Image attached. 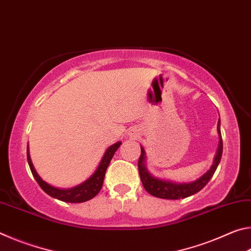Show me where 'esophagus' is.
Wrapping results in <instances>:
<instances>
[{
  "mask_svg": "<svg viewBox=\"0 0 251 251\" xmlns=\"http://www.w3.org/2000/svg\"><path fill=\"white\" fill-rule=\"evenodd\" d=\"M139 135H141V134H139V130L137 128L131 129L130 133H129V136H130L131 138H138Z\"/></svg>",
  "mask_w": 251,
  "mask_h": 251,
  "instance_id": "34e87169",
  "label": "esophagus"
}]
</instances>
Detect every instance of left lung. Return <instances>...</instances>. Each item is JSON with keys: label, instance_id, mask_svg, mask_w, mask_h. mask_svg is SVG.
Instances as JSON below:
<instances>
[{"label": "left lung", "instance_id": "1", "mask_svg": "<svg viewBox=\"0 0 251 251\" xmlns=\"http://www.w3.org/2000/svg\"><path fill=\"white\" fill-rule=\"evenodd\" d=\"M217 131L219 136V143L217 151H216L214 160H212V165L198 179L190 182H176L152 176L146 166L147 157L145 150H144L143 146H141L142 154L138 160V171L143 186L146 189V192L152 195V196L163 199H180L193 196V195L198 193L199 190H201L208 184V181L211 179V177L214 176L216 169H217L220 163V159H222L223 139L222 133H220V118L218 120Z\"/></svg>", "mask_w": 251, "mask_h": 251}]
</instances>
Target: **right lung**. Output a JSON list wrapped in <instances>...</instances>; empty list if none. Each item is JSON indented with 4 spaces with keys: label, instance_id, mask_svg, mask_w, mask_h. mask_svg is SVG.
<instances>
[{
    "label": "right lung",
    "instance_id": "add662e5",
    "mask_svg": "<svg viewBox=\"0 0 251 251\" xmlns=\"http://www.w3.org/2000/svg\"><path fill=\"white\" fill-rule=\"evenodd\" d=\"M121 145H122V142H117L115 144H113V145H110L104 152V155L101 157L99 166H97V168L95 169V172L93 173L86 180L80 182V184L77 186L72 187V188H57V187L50 185L42 179L39 174L36 173L35 168L33 166L31 156H29L28 146H27V161H28L29 168H31L33 176L37 181V184H39L41 188L43 189L46 194L50 195V197L56 198L58 201H65V202H84V201H90L92 198H94L96 195L100 193V190L101 189V186H103L106 169H107L110 160H112L114 154H115V151L118 150V147Z\"/></svg>",
    "mask_w": 251,
    "mask_h": 251
}]
</instances>
